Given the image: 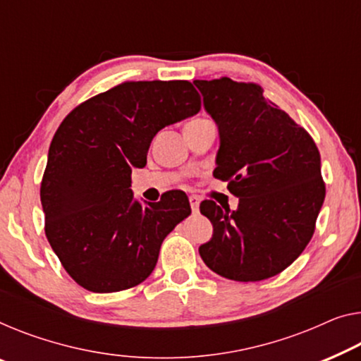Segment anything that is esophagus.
<instances>
[{"label":"esophagus","mask_w":361,"mask_h":361,"mask_svg":"<svg viewBox=\"0 0 361 361\" xmlns=\"http://www.w3.org/2000/svg\"><path fill=\"white\" fill-rule=\"evenodd\" d=\"M199 202H201V199H199L197 196H190V204H191L192 212L199 211Z\"/></svg>","instance_id":"1"}]
</instances>
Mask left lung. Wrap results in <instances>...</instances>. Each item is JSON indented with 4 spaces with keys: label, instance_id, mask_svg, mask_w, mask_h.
I'll return each mask as SVG.
<instances>
[{
    "label": "left lung",
    "instance_id": "1",
    "mask_svg": "<svg viewBox=\"0 0 361 361\" xmlns=\"http://www.w3.org/2000/svg\"><path fill=\"white\" fill-rule=\"evenodd\" d=\"M195 84L219 128L214 176L228 181V191L240 199L236 211L201 202L214 235L199 255L230 281L277 276L314 233L326 196L319 150L305 128L264 99L261 85L230 78Z\"/></svg>",
    "mask_w": 361,
    "mask_h": 361
}]
</instances>
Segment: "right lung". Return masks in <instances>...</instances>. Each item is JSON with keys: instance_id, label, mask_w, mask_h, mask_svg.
<instances>
[{"instance_id": "right-lung-1", "label": "right lung", "mask_w": 361, "mask_h": 361, "mask_svg": "<svg viewBox=\"0 0 361 361\" xmlns=\"http://www.w3.org/2000/svg\"><path fill=\"white\" fill-rule=\"evenodd\" d=\"M188 80H128L82 102L48 150L40 201L48 243L80 287L111 293L152 274L165 236L191 214L183 191L134 201L131 171L160 129L196 115Z\"/></svg>"}]
</instances>
